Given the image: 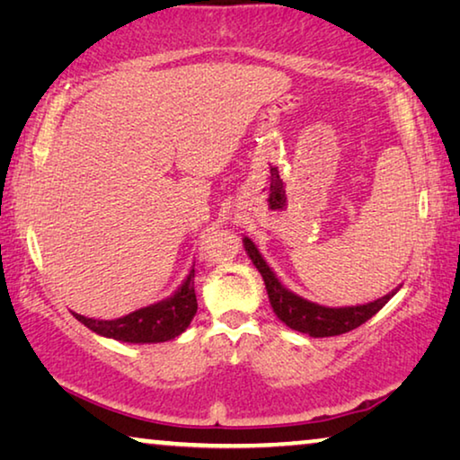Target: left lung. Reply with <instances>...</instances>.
<instances>
[{"mask_svg":"<svg viewBox=\"0 0 460 460\" xmlns=\"http://www.w3.org/2000/svg\"><path fill=\"white\" fill-rule=\"evenodd\" d=\"M244 251L249 254L252 265L257 267L261 278L265 281L267 296H270L273 313L278 314L281 323H286L289 329L300 331V333H306L310 337H335L341 333H348V331L358 329L359 324H364L374 314L378 313L385 304L393 298L394 294L399 292V288H394L383 298L368 302V304H358V306H321V304L310 302L302 296L294 294L292 289H288L273 270L267 265V261L261 257L257 246H254L249 236L243 238Z\"/></svg>","mask_w":460,"mask_h":460,"instance_id":"obj_1","label":"left lung"}]
</instances>
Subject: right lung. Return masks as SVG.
Instances as JSON below:
<instances>
[{"label": "right lung", "instance_id": "1", "mask_svg": "<svg viewBox=\"0 0 460 460\" xmlns=\"http://www.w3.org/2000/svg\"><path fill=\"white\" fill-rule=\"evenodd\" d=\"M197 313V298H195V267L189 271L185 281L179 289L168 298L160 300L150 306L121 316L115 321H96L88 316L75 314L74 316L82 324H86L94 333L117 339L125 343H162L185 333V329L193 321Z\"/></svg>", "mask_w": 460, "mask_h": 460}]
</instances>
